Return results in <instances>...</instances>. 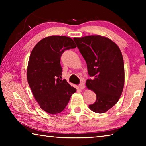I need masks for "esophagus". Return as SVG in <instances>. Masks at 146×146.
<instances>
[{
  "mask_svg": "<svg viewBox=\"0 0 146 146\" xmlns=\"http://www.w3.org/2000/svg\"><path fill=\"white\" fill-rule=\"evenodd\" d=\"M79 86H80V88L81 90H84L85 88V84L84 82H80V84H79Z\"/></svg>",
  "mask_w": 146,
  "mask_h": 146,
  "instance_id": "34e87169",
  "label": "esophagus"
}]
</instances>
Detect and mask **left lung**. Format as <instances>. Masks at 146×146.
I'll return each mask as SVG.
<instances>
[{"instance_id": "obj_1", "label": "left lung", "mask_w": 146, "mask_h": 146, "mask_svg": "<svg viewBox=\"0 0 146 146\" xmlns=\"http://www.w3.org/2000/svg\"><path fill=\"white\" fill-rule=\"evenodd\" d=\"M73 40L92 77L86 80V86L97 96L96 102L89 108L97 113L108 111L117 103L124 86V64L120 49L110 38L98 35Z\"/></svg>"}]
</instances>
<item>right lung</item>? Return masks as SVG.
Returning a JSON list of instances; mask_svg holds the SVG:
<instances>
[{
  "label": "right lung",
  "instance_id": "right-lung-1",
  "mask_svg": "<svg viewBox=\"0 0 146 146\" xmlns=\"http://www.w3.org/2000/svg\"><path fill=\"white\" fill-rule=\"evenodd\" d=\"M72 38L50 36L36 44L29 56L27 79L33 97L49 114L62 111L76 90L62 80L60 57L64 51L76 48Z\"/></svg>",
  "mask_w": 146,
  "mask_h": 146
}]
</instances>
